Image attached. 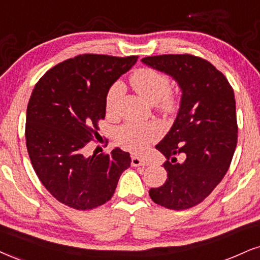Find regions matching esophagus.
<instances>
[{
	"mask_svg": "<svg viewBox=\"0 0 260 260\" xmlns=\"http://www.w3.org/2000/svg\"><path fill=\"white\" fill-rule=\"evenodd\" d=\"M148 164H149L148 161L139 158V156H133V158H131V165L133 166H146Z\"/></svg>",
	"mask_w": 260,
	"mask_h": 260,
	"instance_id": "esophagus-1",
	"label": "esophagus"
}]
</instances>
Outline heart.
<instances>
[{"label": "heart", "mask_w": 260, "mask_h": 260, "mask_svg": "<svg viewBox=\"0 0 260 260\" xmlns=\"http://www.w3.org/2000/svg\"><path fill=\"white\" fill-rule=\"evenodd\" d=\"M133 88L149 104H159L162 111L172 112L176 108V98L170 92V79L154 69H140L130 77ZM123 95V86L114 83L106 95V107L114 112ZM160 135V127L155 123L125 124L117 131V141L121 146L135 153H142L150 142Z\"/></svg>", "instance_id": "b5f03b06"}]
</instances>
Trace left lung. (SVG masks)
<instances>
[{"mask_svg": "<svg viewBox=\"0 0 260 260\" xmlns=\"http://www.w3.org/2000/svg\"><path fill=\"white\" fill-rule=\"evenodd\" d=\"M142 62L171 76L182 90L176 120L155 148L165 155L168 178L149 189L155 204L187 210L200 204L222 181L238 143L235 96L222 72L189 54L143 57ZM182 154L179 163L175 156Z\"/></svg>", "mask_w": 260, "mask_h": 260, "instance_id": "left-lung-1", "label": "left lung"}]
</instances>
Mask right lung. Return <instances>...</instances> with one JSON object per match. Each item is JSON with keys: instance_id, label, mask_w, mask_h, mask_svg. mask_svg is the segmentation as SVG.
I'll return each mask as SVG.
<instances>
[{"instance_id": "add662e5", "label": "right lung", "mask_w": 260, "mask_h": 260, "mask_svg": "<svg viewBox=\"0 0 260 260\" xmlns=\"http://www.w3.org/2000/svg\"><path fill=\"white\" fill-rule=\"evenodd\" d=\"M83 54L57 63L35 85L26 111L25 137L32 168L60 203L92 210L113 197L120 175L130 168L127 152L84 155L106 115L111 85L137 61Z\"/></svg>"}]
</instances>
